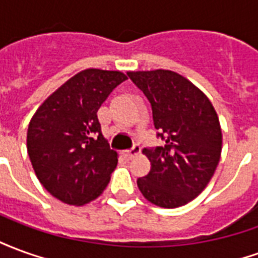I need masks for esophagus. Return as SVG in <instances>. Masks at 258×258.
<instances>
[{"label":"esophagus","instance_id":"obj_1","mask_svg":"<svg viewBox=\"0 0 258 258\" xmlns=\"http://www.w3.org/2000/svg\"><path fill=\"white\" fill-rule=\"evenodd\" d=\"M138 153H141V146L138 145V144H134L133 148H130V149H127V151H124V155H125L127 157H133L135 156V155H138Z\"/></svg>","mask_w":258,"mask_h":258}]
</instances>
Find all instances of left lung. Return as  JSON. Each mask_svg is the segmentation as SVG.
Segmentation results:
<instances>
[{
	"instance_id": "left-lung-1",
	"label": "left lung",
	"mask_w": 258,
	"mask_h": 258,
	"mask_svg": "<svg viewBox=\"0 0 258 258\" xmlns=\"http://www.w3.org/2000/svg\"><path fill=\"white\" fill-rule=\"evenodd\" d=\"M128 77L152 106L163 146L145 148L151 171L137 179L153 205L174 209L205 189L220 162L222 135L209 98L190 81L170 70L130 72Z\"/></svg>"
}]
</instances>
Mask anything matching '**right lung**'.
Returning a JSON list of instances; mask_svg holds the SVG:
<instances>
[{
  "label": "right lung",
  "instance_id": "add662e5",
  "mask_svg": "<svg viewBox=\"0 0 258 258\" xmlns=\"http://www.w3.org/2000/svg\"><path fill=\"white\" fill-rule=\"evenodd\" d=\"M121 72L87 69L68 80L37 109L27 130V153L42 186L68 205L96 199L117 166V152L102 134L98 109Z\"/></svg>",
  "mask_w": 258,
  "mask_h": 258
}]
</instances>
